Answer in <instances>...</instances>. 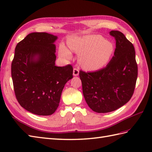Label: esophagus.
Masks as SVG:
<instances>
[{
	"label": "esophagus",
	"mask_w": 152,
	"mask_h": 152,
	"mask_svg": "<svg viewBox=\"0 0 152 152\" xmlns=\"http://www.w3.org/2000/svg\"><path fill=\"white\" fill-rule=\"evenodd\" d=\"M79 74V69H77V68H74L73 70V75L74 76H78Z\"/></svg>",
	"instance_id": "34e87169"
}]
</instances>
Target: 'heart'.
Segmentation results:
<instances>
[{
  "label": "heart",
  "mask_w": 152,
  "mask_h": 152,
  "mask_svg": "<svg viewBox=\"0 0 152 152\" xmlns=\"http://www.w3.org/2000/svg\"><path fill=\"white\" fill-rule=\"evenodd\" d=\"M69 47L74 52L81 55L80 64L86 70H95L106 65L114 51L110 42L104 40L101 35H89L69 42ZM60 52L67 58L71 57L70 51L61 46Z\"/></svg>",
  "instance_id": "b5f03b06"
}]
</instances>
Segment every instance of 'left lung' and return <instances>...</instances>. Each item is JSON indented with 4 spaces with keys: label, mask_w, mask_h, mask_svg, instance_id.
I'll return each mask as SVG.
<instances>
[{
    "label": "left lung",
    "mask_w": 152,
    "mask_h": 152,
    "mask_svg": "<svg viewBox=\"0 0 152 152\" xmlns=\"http://www.w3.org/2000/svg\"><path fill=\"white\" fill-rule=\"evenodd\" d=\"M110 35L115 38V49L106 66L79 72L87 104L97 113L114 111L125 104L133 95L138 76L133 44L119 31H112Z\"/></svg>",
    "instance_id": "1"
}]
</instances>
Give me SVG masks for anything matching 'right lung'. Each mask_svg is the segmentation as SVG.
I'll use <instances>...</instances> for the list:
<instances>
[{
  "instance_id": "right-lung-1",
  "label": "right lung",
  "mask_w": 152,
  "mask_h": 152,
  "mask_svg": "<svg viewBox=\"0 0 152 152\" xmlns=\"http://www.w3.org/2000/svg\"><path fill=\"white\" fill-rule=\"evenodd\" d=\"M57 37L47 33H32L15 49L11 71L15 97L26 110L49 115L59 106L65 83L73 78V67L56 66Z\"/></svg>"
}]
</instances>
